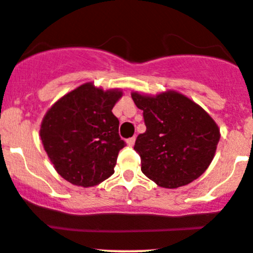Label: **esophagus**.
Returning a JSON list of instances; mask_svg holds the SVG:
<instances>
[{
  "label": "esophagus",
  "instance_id": "34e87169",
  "mask_svg": "<svg viewBox=\"0 0 253 253\" xmlns=\"http://www.w3.org/2000/svg\"><path fill=\"white\" fill-rule=\"evenodd\" d=\"M134 142H136V138H134V137H132V138H128V139H127V144H128L129 147L133 146Z\"/></svg>",
  "mask_w": 253,
  "mask_h": 253
}]
</instances>
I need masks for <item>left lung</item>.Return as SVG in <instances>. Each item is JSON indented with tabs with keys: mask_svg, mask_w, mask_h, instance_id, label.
Returning <instances> with one entry per match:
<instances>
[{
	"mask_svg": "<svg viewBox=\"0 0 253 253\" xmlns=\"http://www.w3.org/2000/svg\"><path fill=\"white\" fill-rule=\"evenodd\" d=\"M131 96L143 111L147 127L134 143L142 173L168 189L199 178L214 159L220 141V128L212 117L174 90L156 96L133 91Z\"/></svg>",
	"mask_w": 253,
	"mask_h": 253,
	"instance_id": "1",
	"label": "left lung"
}]
</instances>
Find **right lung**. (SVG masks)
<instances>
[{
  "label": "right lung",
  "instance_id": "add662e5",
  "mask_svg": "<svg viewBox=\"0 0 253 253\" xmlns=\"http://www.w3.org/2000/svg\"><path fill=\"white\" fill-rule=\"evenodd\" d=\"M122 90L85 83L51 105L41 124L42 143L54 169L74 185L89 188L114 174L120 149L119 120L112 114Z\"/></svg>",
  "mask_w": 253,
  "mask_h": 253
}]
</instances>
